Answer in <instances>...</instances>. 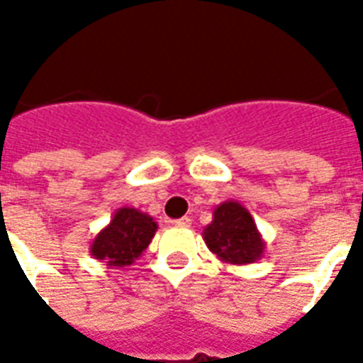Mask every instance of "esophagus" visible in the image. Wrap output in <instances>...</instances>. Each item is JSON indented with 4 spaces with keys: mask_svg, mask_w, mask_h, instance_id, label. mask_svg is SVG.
I'll use <instances>...</instances> for the list:
<instances>
[{
    "mask_svg": "<svg viewBox=\"0 0 363 363\" xmlns=\"http://www.w3.org/2000/svg\"><path fill=\"white\" fill-rule=\"evenodd\" d=\"M173 224L179 228H188L190 224H192V220H190L188 216H182V218H179V220H173Z\"/></svg>",
    "mask_w": 363,
    "mask_h": 363,
    "instance_id": "1",
    "label": "esophagus"
}]
</instances>
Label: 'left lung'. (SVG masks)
<instances>
[{
	"label": "left lung",
	"mask_w": 363,
	"mask_h": 363,
	"mask_svg": "<svg viewBox=\"0 0 363 363\" xmlns=\"http://www.w3.org/2000/svg\"><path fill=\"white\" fill-rule=\"evenodd\" d=\"M203 241L216 258L230 265L254 264L265 252V241L252 215L233 199L216 205L213 222L203 228Z\"/></svg>",
	"instance_id": "1"
}]
</instances>
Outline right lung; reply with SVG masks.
<instances>
[{
	"mask_svg": "<svg viewBox=\"0 0 363 363\" xmlns=\"http://www.w3.org/2000/svg\"><path fill=\"white\" fill-rule=\"evenodd\" d=\"M158 224L147 213L121 207L90 242V254L109 267H125L141 256L152 241Z\"/></svg>",
	"mask_w": 363,
	"mask_h": 363,
	"instance_id": "right-lung-1",
	"label": "right lung"
}]
</instances>
